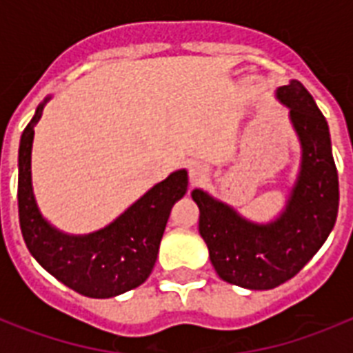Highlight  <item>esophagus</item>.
<instances>
[{"instance_id":"obj_1","label":"esophagus","mask_w":353,"mask_h":353,"mask_svg":"<svg viewBox=\"0 0 353 353\" xmlns=\"http://www.w3.org/2000/svg\"><path fill=\"white\" fill-rule=\"evenodd\" d=\"M207 174H209L207 168H205L203 165H198V163L188 168V177H190V183H192V185L203 181L205 177H207Z\"/></svg>"}]
</instances>
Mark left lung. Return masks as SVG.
<instances>
[{
	"instance_id": "1",
	"label": "left lung",
	"mask_w": 353,
	"mask_h": 353,
	"mask_svg": "<svg viewBox=\"0 0 353 353\" xmlns=\"http://www.w3.org/2000/svg\"><path fill=\"white\" fill-rule=\"evenodd\" d=\"M276 97L290 108L302 146L301 172L284 212L269 223H254L203 190H192L199 234L216 273L247 290H273L293 279L323 247L339 209L328 122L299 80L279 88Z\"/></svg>"
}]
</instances>
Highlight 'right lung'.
Returning <instances> with one entry per match:
<instances>
[{"mask_svg": "<svg viewBox=\"0 0 353 353\" xmlns=\"http://www.w3.org/2000/svg\"><path fill=\"white\" fill-rule=\"evenodd\" d=\"M47 99L21 133L18 154V212L21 234L36 262L62 284L91 299H110L148 279L170 210L187 192V170L152 187L117 220L84 236L63 234L40 214L30 181L34 126Z\"/></svg>", "mask_w": 353, "mask_h": 353, "instance_id": "right-lung-1", "label": "right lung"}]
</instances>
